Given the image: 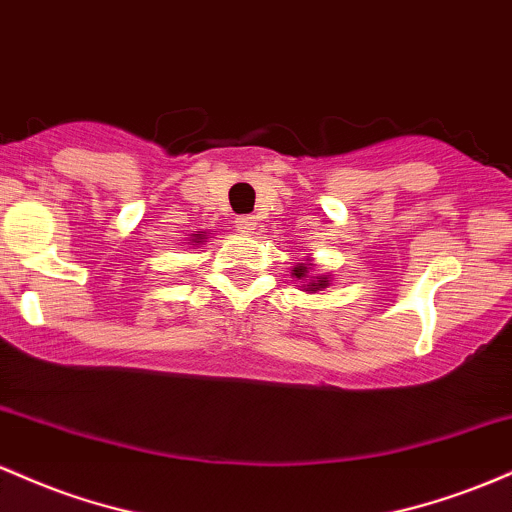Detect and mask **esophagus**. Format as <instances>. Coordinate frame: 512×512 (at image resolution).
I'll list each match as a JSON object with an SVG mask.
<instances>
[{
  "label": "esophagus",
  "instance_id": "obj_1",
  "mask_svg": "<svg viewBox=\"0 0 512 512\" xmlns=\"http://www.w3.org/2000/svg\"><path fill=\"white\" fill-rule=\"evenodd\" d=\"M234 227H237L239 232L251 234V232H254V229L258 227V217H254V215H239V217H234Z\"/></svg>",
  "mask_w": 512,
  "mask_h": 512
}]
</instances>
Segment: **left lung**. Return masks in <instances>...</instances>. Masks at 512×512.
Segmentation results:
<instances>
[{
	"label": "left lung",
	"instance_id": "obj_1",
	"mask_svg": "<svg viewBox=\"0 0 512 512\" xmlns=\"http://www.w3.org/2000/svg\"><path fill=\"white\" fill-rule=\"evenodd\" d=\"M292 278L300 280V285L297 287H302V292H307V295H314V292L324 290V287L331 285L329 275H314V263L309 256L307 261L297 263V266L292 268Z\"/></svg>",
	"mask_w": 512,
	"mask_h": 512
}]
</instances>
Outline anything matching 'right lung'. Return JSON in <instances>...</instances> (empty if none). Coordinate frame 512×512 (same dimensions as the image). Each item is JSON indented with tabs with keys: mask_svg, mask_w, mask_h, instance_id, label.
Returning a JSON list of instances; mask_svg holds the SVG:
<instances>
[{
	"mask_svg": "<svg viewBox=\"0 0 512 512\" xmlns=\"http://www.w3.org/2000/svg\"><path fill=\"white\" fill-rule=\"evenodd\" d=\"M208 237H210V232H195V234H191V239H188V244L200 246Z\"/></svg>",
	"mask_w": 512,
	"mask_h": 512,
	"instance_id": "right-lung-1",
	"label": "right lung"
}]
</instances>
